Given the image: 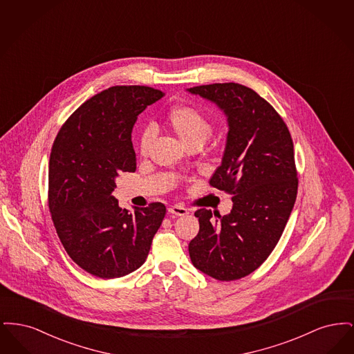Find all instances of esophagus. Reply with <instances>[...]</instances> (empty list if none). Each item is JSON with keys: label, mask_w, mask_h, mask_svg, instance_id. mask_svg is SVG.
<instances>
[{"label": "esophagus", "mask_w": 354, "mask_h": 354, "mask_svg": "<svg viewBox=\"0 0 354 354\" xmlns=\"http://www.w3.org/2000/svg\"><path fill=\"white\" fill-rule=\"evenodd\" d=\"M169 214H172V215H175V216H185L188 214V209L183 207V205H180V204H174V205H171L169 208Z\"/></svg>", "instance_id": "34e87169"}]
</instances>
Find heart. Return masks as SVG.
Masks as SVG:
<instances>
[{
	"label": "heart",
	"instance_id": "1",
	"mask_svg": "<svg viewBox=\"0 0 354 354\" xmlns=\"http://www.w3.org/2000/svg\"><path fill=\"white\" fill-rule=\"evenodd\" d=\"M166 124L185 146L194 143L203 145L214 130L211 120L204 114V111L191 104H180L172 107L166 115ZM153 136L155 131L151 126L146 127L140 133L139 153L142 156H146L150 151Z\"/></svg>",
	"mask_w": 354,
	"mask_h": 354
}]
</instances>
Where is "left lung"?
<instances>
[{
  "label": "left lung",
  "mask_w": 354,
  "mask_h": 354,
  "mask_svg": "<svg viewBox=\"0 0 354 354\" xmlns=\"http://www.w3.org/2000/svg\"><path fill=\"white\" fill-rule=\"evenodd\" d=\"M192 94L215 102L228 117L225 151L209 185L232 195L225 216L201 208L189 244L203 273L234 281L257 270L279 243L297 196L293 140L272 104L243 84H202Z\"/></svg>",
  "instance_id": "8db88e82"
}]
</instances>
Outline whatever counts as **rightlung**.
Masks as SVG:
<instances>
[{
    "instance_id": "obj_1",
    "label": "right lung",
    "mask_w": 354,
    "mask_h": 354,
    "mask_svg": "<svg viewBox=\"0 0 354 354\" xmlns=\"http://www.w3.org/2000/svg\"><path fill=\"white\" fill-rule=\"evenodd\" d=\"M165 93L113 86L87 100L62 124L49 160L48 203L65 251L82 270L115 279L138 270L166 215L163 203L119 208V172H134L131 131L138 115Z\"/></svg>"
}]
</instances>
